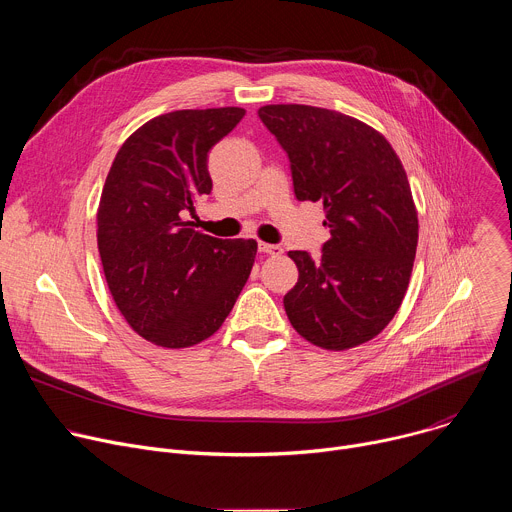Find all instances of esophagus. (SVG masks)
<instances>
[{"instance_id": "1", "label": "esophagus", "mask_w": 512, "mask_h": 512, "mask_svg": "<svg viewBox=\"0 0 512 512\" xmlns=\"http://www.w3.org/2000/svg\"><path fill=\"white\" fill-rule=\"evenodd\" d=\"M259 251L271 255V257H279L283 253L281 245H271V243H259Z\"/></svg>"}]
</instances>
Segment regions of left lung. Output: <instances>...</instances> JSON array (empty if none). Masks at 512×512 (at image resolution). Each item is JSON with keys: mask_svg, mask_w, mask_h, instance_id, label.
Here are the masks:
<instances>
[{"mask_svg": "<svg viewBox=\"0 0 512 512\" xmlns=\"http://www.w3.org/2000/svg\"><path fill=\"white\" fill-rule=\"evenodd\" d=\"M263 125L285 150L298 200L322 202L330 239L320 261L289 251L298 283L285 314L326 350L369 342L397 314L417 249V210L401 160L371 125L310 105H265Z\"/></svg>", "mask_w": 512, "mask_h": 512, "instance_id": "8db88e82", "label": "left lung"}]
</instances>
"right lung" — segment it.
I'll use <instances>...</instances> for the list:
<instances>
[{
    "mask_svg": "<svg viewBox=\"0 0 512 512\" xmlns=\"http://www.w3.org/2000/svg\"><path fill=\"white\" fill-rule=\"evenodd\" d=\"M245 109H182L143 123L107 174L97 245L111 296L127 324L164 348L194 346L231 314L255 255L253 239H216L188 214L210 194L212 145Z\"/></svg>",
    "mask_w": 512,
    "mask_h": 512,
    "instance_id": "right-lung-1",
    "label": "right lung"
}]
</instances>
